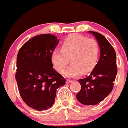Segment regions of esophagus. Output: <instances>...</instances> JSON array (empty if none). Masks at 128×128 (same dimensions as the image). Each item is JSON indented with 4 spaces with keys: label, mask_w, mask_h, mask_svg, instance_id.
<instances>
[{
    "label": "esophagus",
    "mask_w": 128,
    "mask_h": 128,
    "mask_svg": "<svg viewBox=\"0 0 128 128\" xmlns=\"http://www.w3.org/2000/svg\"><path fill=\"white\" fill-rule=\"evenodd\" d=\"M72 82H73V81L72 80H66V83H67V84H69V83H71Z\"/></svg>",
    "instance_id": "34e87169"
}]
</instances>
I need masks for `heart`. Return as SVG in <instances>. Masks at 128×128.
<instances>
[{"instance_id": "1", "label": "heart", "mask_w": 128, "mask_h": 128, "mask_svg": "<svg viewBox=\"0 0 128 128\" xmlns=\"http://www.w3.org/2000/svg\"><path fill=\"white\" fill-rule=\"evenodd\" d=\"M99 56V45L94 39L78 34L70 35L63 42L62 50L52 52L51 60L54 68L62 73L69 63L72 65L64 72L66 77L74 78L92 72Z\"/></svg>"}]
</instances>
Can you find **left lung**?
I'll list each match as a JSON object with an SVG mask.
<instances>
[{
    "label": "left lung",
    "instance_id": "8db88e82",
    "mask_svg": "<svg viewBox=\"0 0 128 128\" xmlns=\"http://www.w3.org/2000/svg\"><path fill=\"white\" fill-rule=\"evenodd\" d=\"M96 39L100 56L89 76L78 80L81 90L76 94L78 102L85 105H95L107 97L113 88L117 74L114 49L107 39L98 32L88 31Z\"/></svg>",
    "mask_w": 128,
    "mask_h": 128
}]
</instances>
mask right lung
<instances>
[{"label": "right lung", "mask_w": 128, "mask_h": 128, "mask_svg": "<svg viewBox=\"0 0 128 128\" xmlns=\"http://www.w3.org/2000/svg\"><path fill=\"white\" fill-rule=\"evenodd\" d=\"M58 43L54 35H37L25 42L17 54L16 79L20 94L26 105L37 111L52 106L56 90L65 84L51 60Z\"/></svg>", "instance_id": "obj_1"}]
</instances>
